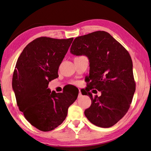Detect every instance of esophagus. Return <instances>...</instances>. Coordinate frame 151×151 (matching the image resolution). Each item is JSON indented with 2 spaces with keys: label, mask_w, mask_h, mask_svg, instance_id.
I'll list each match as a JSON object with an SVG mask.
<instances>
[{
  "label": "esophagus",
  "mask_w": 151,
  "mask_h": 151,
  "mask_svg": "<svg viewBox=\"0 0 151 151\" xmlns=\"http://www.w3.org/2000/svg\"><path fill=\"white\" fill-rule=\"evenodd\" d=\"M82 93H81V89H79V93H78V97H82Z\"/></svg>",
  "instance_id": "1"
}]
</instances>
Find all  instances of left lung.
I'll return each mask as SVG.
<instances>
[{
	"instance_id": "8db88e82",
	"label": "left lung",
	"mask_w": 151,
	"mask_h": 151,
	"mask_svg": "<svg viewBox=\"0 0 151 151\" xmlns=\"http://www.w3.org/2000/svg\"><path fill=\"white\" fill-rule=\"evenodd\" d=\"M70 52L89 60L87 87L81 91L89 96L90 107L84 114L96 126L111 127L127 114L136 90L132 61L127 49L105 31H96L76 37ZM92 88L101 92L93 98ZM94 90H93V91Z\"/></svg>"
}]
</instances>
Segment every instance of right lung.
I'll return each instance as SVG.
<instances>
[{
    "mask_svg": "<svg viewBox=\"0 0 151 151\" xmlns=\"http://www.w3.org/2000/svg\"><path fill=\"white\" fill-rule=\"evenodd\" d=\"M73 40L40 37L28 43L16 63L12 87L17 104L36 129L52 130L63 123L78 91L51 92L49 83L58 77V68Z\"/></svg>",
    "mask_w": 151,
    "mask_h": 151,
    "instance_id": "right-lung-1",
    "label": "right lung"
}]
</instances>
